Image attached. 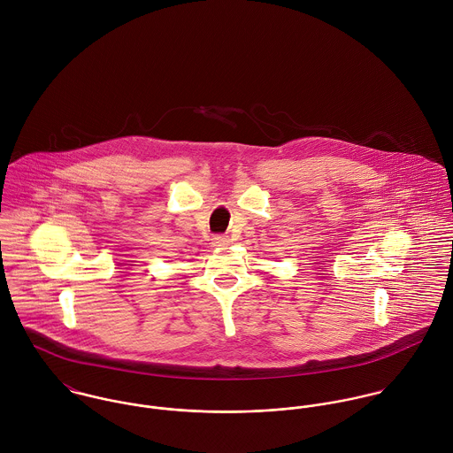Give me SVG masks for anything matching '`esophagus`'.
<instances>
[{"mask_svg":"<svg viewBox=\"0 0 453 453\" xmlns=\"http://www.w3.org/2000/svg\"><path fill=\"white\" fill-rule=\"evenodd\" d=\"M230 241H228V237H225V235H216L214 239H212V244L214 246H226Z\"/></svg>","mask_w":453,"mask_h":453,"instance_id":"obj_1","label":"esophagus"}]
</instances>
